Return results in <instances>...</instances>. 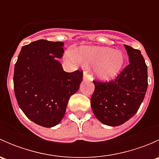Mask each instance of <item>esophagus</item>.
<instances>
[{
	"instance_id": "34e87169",
	"label": "esophagus",
	"mask_w": 159,
	"mask_h": 159,
	"mask_svg": "<svg viewBox=\"0 0 159 159\" xmlns=\"http://www.w3.org/2000/svg\"><path fill=\"white\" fill-rule=\"evenodd\" d=\"M83 80H84V81H91V77H90L86 72H84V75H83Z\"/></svg>"
}]
</instances>
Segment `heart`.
Here are the masks:
<instances>
[{"label": "heart", "mask_w": 159, "mask_h": 159, "mask_svg": "<svg viewBox=\"0 0 159 159\" xmlns=\"http://www.w3.org/2000/svg\"><path fill=\"white\" fill-rule=\"evenodd\" d=\"M67 58L75 64L93 66V74L102 81H109L121 72L125 57L121 51L99 46H83L78 52L69 50Z\"/></svg>", "instance_id": "b5f03b06"}]
</instances>
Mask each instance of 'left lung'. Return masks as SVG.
<instances>
[{
    "mask_svg": "<svg viewBox=\"0 0 159 159\" xmlns=\"http://www.w3.org/2000/svg\"><path fill=\"white\" fill-rule=\"evenodd\" d=\"M125 48L129 65L111 81H93L91 108L98 120L108 126L121 125L132 118L148 88V69L141 51L125 44Z\"/></svg>",
    "mask_w": 159,
    "mask_h": 159,
    "instance_id": "obj_1",
    "label": "left lung"
}]
</instances>
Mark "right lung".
I'll return each instance as SVG.
<instances>
[{
  "label": "right lung",
  "mask_w": 159,
  "mask_h": 159,
  "mask_svg": "<svg viewBox=\"0 0 159 159\" xmlns=\"http://www.w3.org/2000/svg\"><path fill=\"white\" fill-rule=\"evenodd\" d=\"M63 45L61 41H33L22 47L14 66L17 104L30 120L43 127L59 124L83 79V71L68 73L57 60L63 57Z\"/></svg>",
  "instance_id": "right-lung-1"
}]
</instances>
